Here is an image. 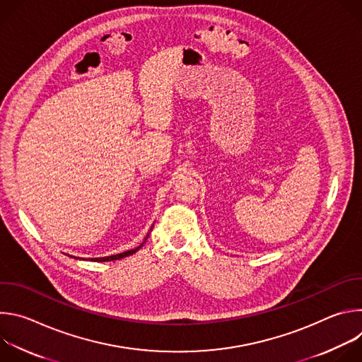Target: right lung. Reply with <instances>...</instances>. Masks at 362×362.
I'll use <instances>...</instances> for the list:
<instances>
[{"label":"right lung","instance_id":"right-lung-1","mask_svg":"<svg viewBox=\"0 0 362 362\" xmlns=\"http://www.w3.org/2000/svg\"><path fill=\"white\" fill-rule=\"evenodd\" d=\"M140 247H141V245H140L139 247H136V249H132V250H127V252H123V253H119V255H112V256H106V257H94V259H91V261H94V262H107V261L122 259V257H126V256H129V255L136 253Z\"/></svg>","mask_w":362,"mask_h":362}]
</instances>
